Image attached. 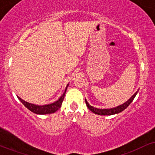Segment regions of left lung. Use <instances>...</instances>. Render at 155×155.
Instances as JSON below:
<instances>
[{
	"instance_id": "1",
	"label": "left lung",
	"mask_w": 155,
	"mask_h": 155,
	"mask_svg": "<svg viewBox=\"0 0 155 155\" xmlns=\"http://www.w3.org/2000/svg\"><path fill=\"white\" fill-rule=\"evenodd\" d=\"M137 93H138V91H137L136 93H135L134 95H133L132 97H131L129 99L128 101H126L124 104H123L122 105H120V106H117V107H116V108H109V109H101V108H94V107H92V106H90V105L88 104L87 101L86 100H85V102H86V104H87V106L89 109H90L91 111L93 112V113L96 114H98V115H112V114H115L120 113V112L122 111L123 110L125 109V108H127V106H128L129 105L131 104V103H132V101H133V99L135 98V97H136Z\"/></svg>"
}]
</instances>
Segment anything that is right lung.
Masks as SVG:
<instances>
[{"mask_svg":"<svg viewBox=\"0 0 155 155\" xmlns=\"http://www.w3.org/2000/svg\"><path fill=\"white\" fill-rule=\"evenodd\" d=\"M68 85H67L66 89H65V91L63 94V95L60 97V99L56 102L53 103L49 105H45V106H37V105L31 104L30 103L26 102V101H23L22 99H21L20 97L17 96V97L19 98V100L22 103V104L24 105L25 107L29 109L30 111L33 112V113L37 114H52L54 113L55 111H58L59 108L61 107V105L63 104V101L65 97V92H66L67 87Z\"/></svg>","mask_w":155,"mask_h":155,"instance_id":"add662e5","label":"right lung"}]
</instances>
